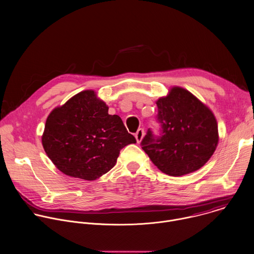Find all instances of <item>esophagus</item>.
Instances as JSON below:
<instances>
[{"label": "esophagus", "instance_id": "obj_1", "mask_svg": "<svg viewBox=\"0 0 254 254\" xmlns=\"http://www.w3.org/2000/svg\"><path fill=\"white\" fill-rule=\"evenodd\" d=\"M143 136H144V129H143V128H139V129L136 131V133H135V139H136V141L139 143V142L142 140Z\"/></svg>", "mask_w": 254, "mask_h": 254}]
</instances>
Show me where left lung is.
<instances>
[{"label":"left lung","instance_id":"8db88e82","mask_svg":"<svg viewBox=\"0 0 254 254\" xmlns=\"http://www.w3.org/2000/svg\"><path fill=\"white\" fill-rule=\"evenodd\" d=\"M162 132L148 129L141 141L152 163L170 176H183L203 167L219 143L218 123L211 109L188 90L174 86L156 101Z\"/></svg>","mask_w":254,"mask_h":254}]
</instances>
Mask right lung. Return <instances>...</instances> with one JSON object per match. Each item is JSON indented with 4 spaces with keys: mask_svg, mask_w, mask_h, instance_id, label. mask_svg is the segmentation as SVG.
I'll return each mask as SVG.
<instances>
[{
    "mask_svg": "<svg viewBox=\"0 0 254 254\" xmlns=\"http://www.w3.org/2000/svg\"><path fill=\"white\" fill-rule=\"evenodd\" d=\"M108 111L94 90L82 91L51 111L41 142L58 170L74 178L96 180L116 165L122 148L136 142L122 119Z\"/></svg>",
    "mask_w": 254,
    "mask_h": 254,
    "instance_id": "add662e5",
    "label": "right lung"
}]
</instances>
